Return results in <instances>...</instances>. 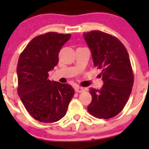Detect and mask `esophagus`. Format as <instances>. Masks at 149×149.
Masks as SVG:
<instances>
[{"label":"esophagus","mask_w":149,"mask_h":149,"mask_svg":"<svg viewBox=\"0 0 149 149\" xmlns=\"http://www.w3.org/2000/svg\"><path fill=\"white\" fill-rule=\"evenodd\" d=\"M75 91H76V92L81 93V92H83V91H85V88H83V87L77 86V87H76V88H75Z\"/></svg>","instance_id":"1"}]
</instances>
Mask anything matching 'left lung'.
<instances>
[{
    "label": "left lung",
    "instance_id": "left-lung-1",
    "mask_svg": "<svg viewBox=\"0 0 149 149\" xmlns=\"http://www.w3.org/2000/svg\"><path fill=\"white\" fill-rule=\"evenodd\" d=\"M84 37L94 65L102 69L100 76L104 82L100 89L90 88L92 100L87 109L96 118H113L124 108L133 85L128 52L118 38L103 31L85 32Z\"/></svg>",
    "mask_w": 149,
    "mask_h": 149
}]
</instances>
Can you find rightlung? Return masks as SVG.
<instances>
[{"mask_svg":"<svg viewBox=\"0 0 149 149\" xmlns=\"http://www.w3.org/2000/svg\"><path fill=\"white\" fill-rule=\"evenodd\" d=\"M69 34L48 32L34 37L18 61V94L29 113L42 123H54L63 118L74 95L69 84L49 80V70L58 63L61 47Z\"/></svg>","mask_w":149,"mask_h":149,"instance_id":"right-lung-1","label":"right lung"}]
</instances>
